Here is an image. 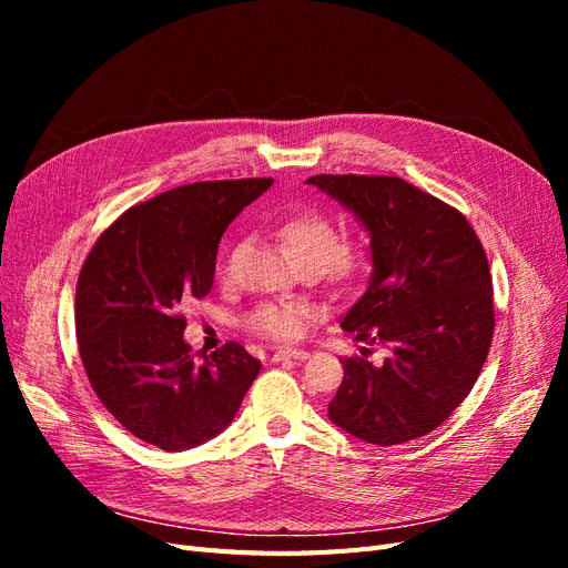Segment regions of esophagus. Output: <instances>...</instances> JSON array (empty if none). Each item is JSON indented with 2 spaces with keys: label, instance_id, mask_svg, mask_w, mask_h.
<instances>
[{
  "label": "esophagus",
  "instance_id": "obj_1",
  "mask_svg": "<svg viewBox=\"0 0 568 568\" xmlns=\"http://www.w3.org/2000/svg\"><path fill=\"white\" fill-rule=\"evenodd\" d=\"M305 357H311V353L301 348H277L272 353L274 363H282V359H305Z\"/></svg>",
  "mask_w": 568,
  "mask_h": 568
}]
</instances>
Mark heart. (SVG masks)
<instances>
[{
  "label": "heart",
  "mask_w": 568,
  "mask_h": 568,
  "mask_svg": "<svg viewBox=\"0 0 568 568\" xmlns=\"http://www.w3.org/2000/svg\"><path fill=\"white\" fill-rule=\"evenodd\" d=\"M280 239L301 270L320 272L332 288H351L367 272V248L363 244H341L338 225L320 211H301L286 217L280 225ZM242 251V244L230 248L227 274L234 270ZM246 322L255 334L265 338L296 341L311 322V307L305 303H261L253 307Z\"/></svg>",
  "instance_id": "obj_1"
}]
</instances>
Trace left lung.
I'll use <instances>...</instances> for the list:
<instances>
[{
    "label": "left lung",
    "mask_w": 568,
    "mask_h": 568,
    "mask_svg": "<svg viewBox=\"0 0 568 568\" xmlns=\"http://www.w3.org/2000/svg\"><path fill=\"white\" fill-rule=\"evenodd\" d=\"M372 236V282L341 326L388 351L343 357L329 417L359 440L400 445L434 432L474 388L495 332L493 280L469 220L390 175H315Z\"/></svg>",
    "instance_id": "8db88e82"
}]
</instances>
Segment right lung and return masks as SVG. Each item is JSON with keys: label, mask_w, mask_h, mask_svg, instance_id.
Returning <instances> with one entry per match:
<instances>
[{"label": "right lung", "mask_w": 568, "mask_h": 568, "mask_svg": "<svg viewBox=\"0 0 568 568\" xmlns=\"http://www.w3.org/2000/svg\"><path fill=\"white\" fill-rule=\"evenodd\" d=\"M272 178L194 182L142 201L101 232L75 288L92 390L132 436L178 453L227 428L261 372L236 341L196 359L182 305L209 296L220 236Z\"/></svg>", "instance_id": "1"}]
</instances>
